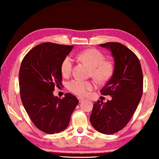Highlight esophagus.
<instances>
[{"instance_id":"esophagus-1","label":"esophagus","mask_w":159,"mask_h":159,"mask_svg":"<svg viewBox=\"0 0 159 159\" xmlns=\"http://www.w3.org/2000/svg\"><path fill=\"white\" fill-rule=\"evenodd\" d=\"M78 99H79V102H81L83 101V100H84V98H80V97H79V98H78Z\"/></svg>"}]
</instances>
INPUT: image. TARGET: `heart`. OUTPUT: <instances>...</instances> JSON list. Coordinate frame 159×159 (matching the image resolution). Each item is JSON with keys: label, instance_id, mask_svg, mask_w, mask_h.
I'll return each instance as SVG.
<instances>
[{"label": "heart", "instance_id": "b5f03b06", "mask_svg": "<svg viewBox=\"0 0 159 159\" xmlns=\"http://www.w3.org/2000/svg\"><path fill=\"white\" fill-rule=\"evenodd\" d=\"M82 61L87 63L92 68L91 75L100 82L106 81L111 77L113 73V65L110 61H105V57L101 52L96 49H88L79 54ZM74 66V59L67 56L63 59L61 64V71L63 75H70ZM67 88L70 92L79 96H85L89 91L95 88L93 81L75 79L68 83Z\"/></svg>", "mask_w": 159, "mask_h": 159}]
</instances>
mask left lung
<instances>
[{
    "instance_id": "obj_1",
    "label": "left lung",
    "mask_w": 159,
    "mask_h": 159,
    "mask_svg": "<svg viewBox=\"0 0 159 159\" xmlns=\"http://www.w3.org/2000/svg\"><path fill=\"white\" fill-rule=\"evenodd\" d=\"M100 46L110 49L114 58L112 77L100 90L112 100L95 102L90 121L99 132L112 134L123 129L137 110L143 93V74L138 57L125 45L107 42Z\"/></svg>"
}]
</instances>
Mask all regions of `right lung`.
<instances>
[{
	"label": "right lung",
	"instance_id": "obj_1",
	"mask_svg": "<svg viewBox=\"0 0 159 159\" xmlns=\"http://www.w3.org/2000/svg\"><path fill=\"white\" fill-rule=\"evenodd\" d=\"M74 46L51 42L37 45L21 63L19 85L22 105L37 129L47 134L62 132L79 104L70 93L64 98L53 95L54 87L62 85L61 64Z\"/></svg>",
	"mask_w": 159,
	"mask_h": 159
}]
</instances>
